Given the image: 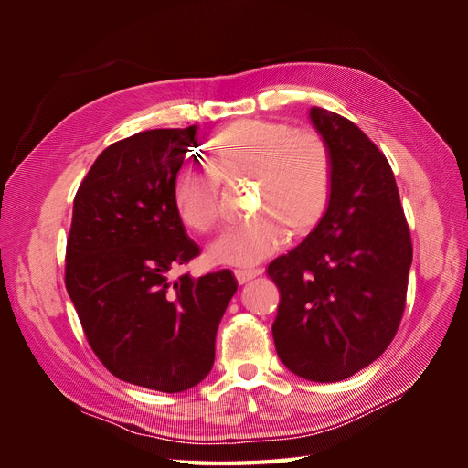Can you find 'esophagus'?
Listing matches in <instances>:
<instances>
[{
	"instance_id": "1",
	"label": "esophagus",
	"mask_w": 468,
	"mask_h": 468,
	"mask_svg": "<svg viewBox=\"0 0 468 468\" xmlns=\"http://www.w3.org/2000/svg\"><path fill=\"white\" fill-rule=\"evenodd\" d=\"M234 275H236L239 285H244V282H248L251 279H256L258 275H261V269H236Z\"/></svg>"
}]
</instances>
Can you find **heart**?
I'll list each match as a JSON object with an SVG mask.
<instances>
[{"instance_id": "heart-1", "label": "heart", "mask_w": 468, "mask_h": 468, "mask_svg": "<svg viewBox=\"0 0 468 468\" xmlns=\"http://www.w3.org/2000/svg\"><path fill=\"white\" fill-rule=\"evenodd\" d=\"M215 174L224 181L256 183V218L226 230L212 242V261L251 267L273 251L285 234L303 236L324 218L332 199V150L316 131L289 122L244 119L220 129L208 143ZM172 203L179 220L205 232L220 217L218 179L183 164L172 179Z\"/></svg>"}]
</instances>
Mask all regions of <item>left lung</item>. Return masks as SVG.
Wrapping results in <instances>:
<instances>
[{"label":"left lung","mask_w":468,"mask_h":468,"mask_svg":"<svg viewBox=\"0 0 468 468\" xmlns=\"http://www.w3.org/2000/svg\"><path fill=\"white\" fill-rule=\"evenodd\" d=\"M332 150V199L303 244L273 260V339L296 377L344 380L378 359L399 330L412 239L388 160L346 117L313 107Z\"/></svg>","instance_id":"left-lung-1"}]
</instances>
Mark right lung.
<instances>
[{"mask_svg": "<svg viewBox=\"0 0 468 468\" xmlns=\"http://www.w3.org/2000/svg\"><path fill=\"white\" fill-rule=\"evenodd\" d=\"M195 134V124L154 129L105 148L76 193L66 244V289L93 353L117 378L160 392L210 373L238 289L230 269L172 277L199 256L172 203Z\"/></svg>", "mask_w": 468, "mask_h": 468, "instance_id": "1", "label": "right lung"}]
</instances>
